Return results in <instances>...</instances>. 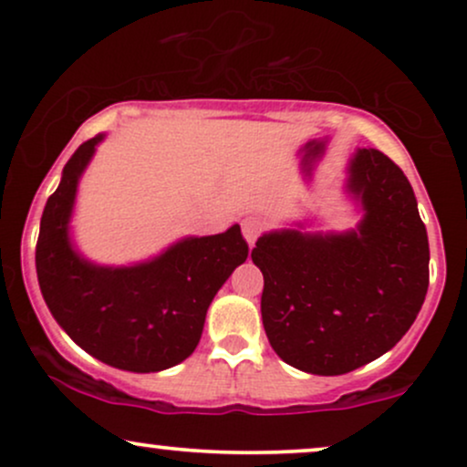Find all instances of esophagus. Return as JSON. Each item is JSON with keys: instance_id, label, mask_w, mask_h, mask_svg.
<instances>
[{"instance_id": "1", "label": "esophagus", "mask_w": 467, "mask_h": 467, "mask_svg": "<svg viewBox=\"0 0 467 467\" xmlns=\"http://www.w3.org/2000/svg\"><path fill=\"white\" fill-rule=\"evenodd\" d=\"M243 234L246 238V243L255 244V240L260 238L262 234V221L257 216H246L243 221Z\"/></svg>"}]
</instances>
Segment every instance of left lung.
<instances>
[{"instance_id":"8db88e82","label":"left lung","mask_w":467,"mask_h":467,"mask_svg":"<svg viewBox=\"0 0 467 467\" xmlns=\"http://www.w3.org/2000/svg\"><path fill=\"white\" fill-rule=\"evenodd\" d=\"M348 192L363 207L343 234L279 229L257 238L262 323L284 363L341 376L396 345L429 290V235L409 179L385 152L358 148Z\"/></svg>"}]
</instances>
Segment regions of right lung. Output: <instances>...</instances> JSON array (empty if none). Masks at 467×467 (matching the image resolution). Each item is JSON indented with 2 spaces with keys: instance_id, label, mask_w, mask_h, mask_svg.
Here are the masks:
<instances>
[{
  "instance_id": "right-lung-1",
  "label": "right lung",
  "mask_w": 467,
  "mask_h": 467,
  "mask_svg": "<svg viewBox=\"0 0 467 467\" xmlns=\"http://www.w3.org/2000/svg\"><path fill=\"white\" fill-rule=\"evenodd\" d=\"M104 135L65 163L41 216L36 277L49 312L78 348L124 371L150 374L179 365L201 341L212 299L249 255L234 224L224 234L183 238L133 266H100L69 240L78 181Z\"/></svg>"
}]
</instances>
